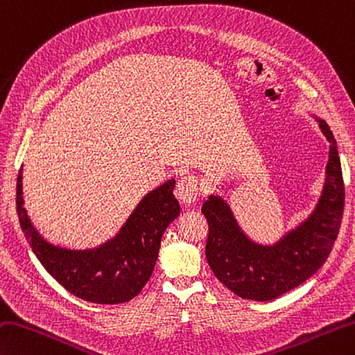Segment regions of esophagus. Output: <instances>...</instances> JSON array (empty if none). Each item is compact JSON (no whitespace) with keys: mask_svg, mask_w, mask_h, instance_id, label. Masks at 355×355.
<instances>
[{"mask_svg":"<svg viewBox=\"0 0 355 355\" xmlns=\"http://www.w3.org/2000/svg\"><path fill=\"white\" fill-rule=\"evenodd\" d=\"M198 180L193 175H184L178 180L177 193L178 198L186 205H192L198 197Z\"/></svg>","mask_w":355,"mask_h":355,"instance_id":"1","label":"esophagus"}]
</instances>
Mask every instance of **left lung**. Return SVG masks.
<instances>
[{
    "mask_svg": "<svg viewBox=\"0 0 355 355\" xmlns=\"http://www.w3.org/2000/svg\"><path fill=\"white\" fill-rule=\"evenodd\" d=\"M331 143L324 189L311 217L274 246L249 240L229 206L211 196L201 206L207 220L206 259L215 277L235 295L268 302L314 275L331 254L345 207V183L337 143L328 124L318 120Z\"/></svg>",
    "mask_w": 355,
    "mask_h": 355,
    "instance_id": "1",
    "label": "left lung"
}]
</instances>
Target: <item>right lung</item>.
Masks as SVG:
<instances>
[{
  "label": "right lung",
  "instance_id": "obj_1",
  "mask_svg": "<svg viewBox=\"0 0 355 355\" xmlns=\"http://www.w3.org/2000/svg\"><path fill=\"white\" fill-rule=\"evenodd\" d=\"M21 186L19 171L17 214L33 254L62 288L90 303L118 304L140 294L154 270L163 232L180 214L172 193L175 180H169L140 201L114 240L90 251H67L49 245L35 231Z\"/></svg>",
  "mask_w": 355,
  "mask_h": 355
}]
</instances>
